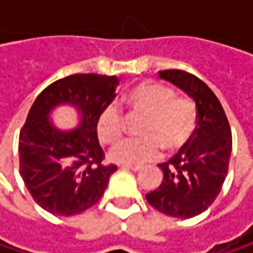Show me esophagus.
<instances>
[{
	"label": "esophagus",
	"mask_w": 253,
	"mask_h": 253,
	"mask_svg": "<svg viewBox=\"0 0 253 253\" xmlns=\"http://www.w3.org/2000/svg\"><path fill=\"white\" fill-rule=\"evenodd\" d=\"M122 169H126V170H131V171H140L142 167L140 166H128V164H123Z\"/></svg>",
	"instance_id": "esophagus-1"
}]
</instances>
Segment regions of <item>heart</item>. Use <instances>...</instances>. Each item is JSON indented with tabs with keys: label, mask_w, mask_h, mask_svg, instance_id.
Listing matches in <instances>:
<instances>
[{
	"label": "heart",
	"mask_w": 253,
	"mask_h": 253,
	"mask_svg": "<svg viewBox=\"0 0 253 253\" xmlns=\"http://www.w3.org/2000/svg\"><path fill=\"white\" fill-rule=\"evenodd\" d=\"M127 108L133 114L146 117L140 128L142 139L125 140L116 145L110 158L119 164L140 166L161 155H173L184 149L193 139L199 111L190 98L176 96L173 87L157 82L134 84L125 96ZM96 134L104 145L117 143L125 134V119L116 105H107L98 116Z\"/></svg>",
	"instance_id": "heart-1"
}]
</instances>
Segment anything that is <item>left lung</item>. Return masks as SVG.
Listing matches in <instances>:
<instances>
[{
	"mask_svg": "<svg viewBox=\"0 0 253 253\" xmlns=\"http://www.w3.org/2000/svg\"><path fill=\"white\" fill-rule=\"evenodd\" d=\"M160 77L183 89L196 102L198 128L190 143L158 167L164 177L146 201L163 214L192 218L218 196L226 180L231 154V128L215 93L195 75L163 70Z\"/></svg>",
	"mask_w": 253,
	"mask_h": 253,
	"instance_id": "1",
	"label": "left lung"
}]
</instances>
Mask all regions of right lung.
I'll list each match as a JSON object with an SVG mask.
<instances>
[{
    "label": "right lung",
    "mask_w": 253,
    "mask_h": 253,
    "mask_svg": "<svg viewBox=\"0 0 253 253\" xmlns=\"http://www.w3.org/2000/svg\"><path fill=\"white\" fill-rule=\"evenodd\" d=\"M116 76L77 73L55 80L35 99L19 136L20 176L33 201L55 215H75L93 207L105 192L114 164H104L96 120L116 96ZM60 103H72L81 125L61 132L47 120Z\"/></svg>",
    "instance_id": "right-lung-1"
}]
</instances>
